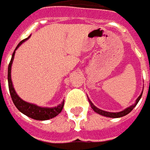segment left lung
<instances>
[{"mask_svg":"<svg viewBox=\"0 0 150 150\" xmlns=\"http://www.w3.org/2000/svg\"><path fill=\"white\" fill-rule=\"evenodd\" d=\"M142 93L140 95V96H139L137 99V101H136V103L133 105L132 106H130V107L127 108L126 109H125L124 111H121V112H106V111H104V110H101L100 108H98L95 106L94 104H92L91 102V100L88 99V101H89V103L91 104V106L92 108V109L96 112L99 113L100 115H102V116H108V117H112V118H118V117H121V116H124L127 115V114H129L131 111L135 108V106L137 104V103L139 102L140 100V99L142 97Z\"/></svg>","mask_w":150,"mask_h":150,"instance_id":"1","label":"left lung"}]
</instances>
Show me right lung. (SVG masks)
<instances>
[{"label":"right lung","instance_id":"add662e5","mask_svg":"<svg viewBox=\"0 0 150 150\" xmlns=\"http://www.w3.org/2000/svg\"><path fill=\"white\" fill-rule=\"evenodd\" d=\"M29 38L20 42L19 44L17 46V47H16L15 50L18 49L19 46H21V43L25 42V40H27ZM15 50L14 52L13 53L12 59L10 60L9 64H8V89H9L12 100L16 108L21 112L25 114V116H29L32 119L37 120H46L51 119V118L54 117L57 115H59V113L61 112V111L62 110V108H63V105H64V101H62V104H59V105L54 106V107H40V106H38L36 104H31V103H29V102H26V101L21 100V98L18 96V94L16 93L14 88L13 87V84H12L11 80V67L12 63H13V60L14 59Z\"/></svg>","mask_w":150,"mask_h":150}]
</instances>
